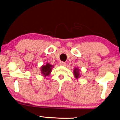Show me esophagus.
Masks as SVG:
<instances>
[{"label":"esophagus","instance_id":"obj_1","mask_svg":"<svg viewBox=\"0 0 120 120\" xmlns=\"http://www.w3.org/2000/svg\"><path fill=\"white\" fill-rule=\"evenodd\" d=\"M60 65L61 66H66V63H64V62H63V61H60Z\"/></svg>","mask_w":120,"mask_h":120}]
</instances>
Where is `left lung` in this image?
<instances>
[{
  "label": "left lung",
  "mask_w": 120,
  "mask_h": 120,
  "mask_svg": "<svg viewBox=\"0 0 120 120\" xmlns=\"http://www.w3.org/2000/svg\"><path fill=\"white\" fill-rule=\"evenodd\" d=\"M74 77L76 79H78L79 77H80V74H79V69L78 68H75L74 69Z\"/></svg>",
  "instance_id": "1"
}]
</instances>
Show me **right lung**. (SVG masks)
<instances>
[{"instance_id": "right-lung-1", "label": "right lung", "mask_w": 120, "mask_h": 120, "mask_svg": "<svg viewBox=\"0 0 120 120\" xmlns=\"http://www.w3.org/2000/svg\"><path fill=\"white\" fill-rule=\"evenodd\" d=\"M53 66H54L49 64V63H47L46 65H44L42 66L41 69V74H42L44 76L49 75L51 73Z\"/></svg>"}]
</instances>
